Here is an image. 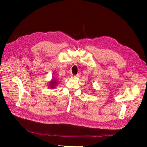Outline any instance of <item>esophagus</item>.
Wrapping results in <instances>:
<instances>
[{"label": "esophagus", "mask_w": 147, "mask_h": 147, "mask_svg": "<svg viewBox=\"0 0 147 147\" xmlns=\"http://www.w3.org/2000/svg\"><path fill=\"white\" fill-rule=\"evenodd\" d=\"M80 76H81V73H79L78 74L74 76V77H75L76 78H79L80 77Z\"/></svg>", "instance_id": "obj_1"}]
</instances>
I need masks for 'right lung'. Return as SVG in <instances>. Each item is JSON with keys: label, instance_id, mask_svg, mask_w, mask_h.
Wrapping results in <instances>:
<instances>
[{"label": "right lung", "instance_id": "1", "mask_svg": "<svg viewBox=\"0 0 147 147\" xmlns=\"http://www.w3.org/2000/svg\"><path fill=\"white\" fill-rule=\"evenodd\" d=\"M58 83V79L55 78H53L52 79L51 81H49V83L48 86H49L50 89H52L55 88L57 86Z\"/></svg>", "mask_w": 147, "mask_h": 147}]
</instances>
